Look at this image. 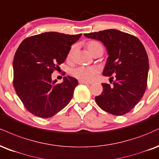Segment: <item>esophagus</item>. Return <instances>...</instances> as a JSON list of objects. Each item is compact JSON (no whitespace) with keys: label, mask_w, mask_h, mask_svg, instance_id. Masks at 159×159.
Listing matches in <instances>:
<instances>
[{"label":"esophagus","mask_w":159,"mask_h":159,"mask_svg":"<svg viewBox=\"0 0 159 159\" xmlns=\"http://www.w3.org/2000/svg\"><path fill=\"white\" fill-rule=\"evenodd\" d=\"M80 83L81 84H85V85H91L90 83H88V82H83V81H79Z\"/></svg>","instance_id":"obj_1"}]
</instances>
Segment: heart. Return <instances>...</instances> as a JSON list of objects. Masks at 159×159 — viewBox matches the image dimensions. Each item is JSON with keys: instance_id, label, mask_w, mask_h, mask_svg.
Here are the masks:
<instances>
[{"instance_id": "1", "label": "heart", "mask_w": 159, "mask_h": 159, "mask_svg": "<svg viewBox=\"0 0 159 159\" xmlns=\"http://www.w3.org/2000/svg\"><path fill=\"white\" fill-rule=\"evenodd\" d=\"M86 46L88 50L92 55H94L98 52H102V51H103V48H102V44L98 42H96V41H90L87 43ZM74 51H75V47H73L69 50L68 57H67V59L68 60L72 59ZM97 73H98V69L94 67L80 66L73 69L71 70V75L74 77L79 80L80 81L91 82L94 79Z\"/></svg>"}]
</instances>
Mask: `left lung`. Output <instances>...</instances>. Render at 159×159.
Segmentation results:
<instances>
[{"instance_id": "8db88e82", "label": "left lung", "mask_w": 159, "mask_h": 159, "mask_svg": "<svg viewBox=\"0 0 159 159\" xmlns=\"http://www.w3.org/2000/svg\"><path fill=\"white\" fill-rule=\"evenodd\" d=\"M84 35L103 43L109 57L102 75L115 77L113 85L102 84L103 91L95 98L96 102L114 115L128 113L147 89L149 59L143 44L137 37L114 29Z\"/></svg>"}]
</instances>
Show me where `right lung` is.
Instances as JSON below:
<instances>
[{
    "instance_id": "1",
    "label": "right lung",
    "mask_w": 159,
    "mask_h": 159,
    "mask_svg": "<svg viewBox=\"0 0 159 159\" xmlns=\"http://www.w3.org/2000/svg\"><path fill=\"white\" fill-rule=\"evenodd\" d=\"M82 34L48 32L28 37L20 43L13 59V85L30 112L48 118L69 103L78 81L65 76L61 83L51 74L66 59L71 45Z\"/></svg>"
}]
</instances>
